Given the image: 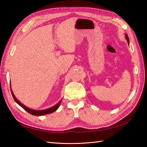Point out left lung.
Returning a JSON list of instances; mask_svg holds the SVG:
<instances>
[{
	"instance_id": "8db88e82",
	"label": "left lung",
	"mask_w": 147,
	"mask_h": 147,
	"mask_svg": "<svg viewBox=\"0 0 147 147\" xmlns=\"http://www.w3.org/2000/svg\"><path fill=\"white\" fill-rule=\"evenodd\" d=\"M125 38H126V40H127V43H128V45H129V39L128 35H127L126 34H125Z\"/></svg>"
}]
</instances>
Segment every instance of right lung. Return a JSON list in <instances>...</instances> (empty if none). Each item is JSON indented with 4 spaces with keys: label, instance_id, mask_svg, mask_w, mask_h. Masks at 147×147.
Returning <instances> with one entry per match:
<instances>
[{
    "label": "right lung",
    "instance_id": "obj_1",
    "mask_svg": "<svg viewBox=\"0 0 147 147\" xmlns=\"http://www.w3.org/2000/svg\"><path fill=\"white\" fill-rule=\"evenodd\" d=\"M10 84H11V82H10ZM10 89H11V94L12 96L13 97V99H14L15 101L16 102V103L18 104L19 105H20L22 108L24 109L26 111H27L28 113H29L30 114L32 115H35V116H43V115H45L47 114H49V113H51L53 112H55V111L59 107L60 104L61 103L62 100H61L59 102H58V103H57L55 105L47 109H45V110H33V109H31L29 107H26L24 105H23V104H21V102L18 100L16 97L15 96L14 94H13V91L11 90V87L10 85Z\"/></svg>",
    "mask_w": 147,
    "mask_h": 147
}]
</instances>
